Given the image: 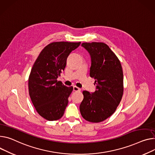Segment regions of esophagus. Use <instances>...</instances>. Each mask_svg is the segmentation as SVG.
I'll return each instance as SVG.
<instances>
[{"mask_svg": "<svg viewBox=\"0 0 155 155\" xmlns=\"http://www.w3.org/2000/svg\"><path fill=\"white\" fill-rule=\"evenodd\" d=\"M73 91H81V89L78 87L77 86H73Z\"/></svg>", "mask_w": 155, "mask_h": 155, "instance_id": "34e87169", "label": "esophagus"}]
</instances>
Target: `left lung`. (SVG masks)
I'll list each match as a JSON object with an SVG mask.
<instances>
[{
  "label": "left lung",
  "mask_w": 155,
  "mask_h": 155,
  "mask_svg": "<svg viewBox=\"0 0 155 155\" xmlns=\"http://www.w3.org/2000/svg\"><path fill=\"white\" fill-rule=\"evenodd\" d=\"M81 46L91 58L90 76L94 78L96 90L84 91L80 104L81 115L93 123L105 120L111 116L120 104L124 92V75L121 63L104 43H83Z\"/></svg>",
  "instance_id": "left-lung-1"
}]
</instances>
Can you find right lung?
Returning <instances> with one entry per match:
<instances>
[{
    "mask_svg": "<svg viewBox=\"0 0 155 155\" xmlns=\"http://www.w3.org/2000/svg\"><path fill=\"white\" fill-rule=\"evenodd\" d=\"M81 42H53L46 46L35 61L28 78V91L35 109L49 121L61 118L73 87H66L57 78L66 65L70 53Z\"/></svg>",
    "mask_w": 155,
    "mask_h": 155,
    "instance_id": "add662e5",
    "label": "right lung"
}]
</instances>
